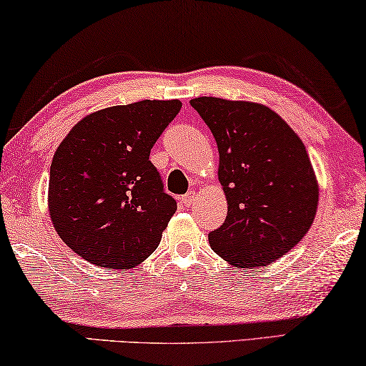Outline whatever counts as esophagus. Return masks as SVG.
<instances>
[{
	"label": "esophagus",
	"mask_w": 366,
	"mask_h": 366,
	"mask_svg": "<svg viewBox=\"0 0 366 366\" xmlns=\"http://www.w3.org/2000/svg\"><path fill=\"white\" fill-rule=\"evenodd\" d=\"M194 197H196V193H194V191H188L187 194L182 196V202H183V204L187 206V207H189V206L193 204V202H194Z\"/></svg>",
	"instance_id": "1"
}]
</instances>
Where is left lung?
I'll return each instance as SVG.
<instances>
[{
  "mask_svg": "<svg viewBox=\"0 0 366 366\" xmlns=\"http://www.w3.org/2000/svg\"><path fill=\"white\" fill-rule=\"evenodd\" d=\"M219 149L225 222L209 243L230 264H271L302 242L318 209V182L300 137L277 113L253 102L197 97Z\"/></svg>",
  "mask_w": 366,
  "mask_h": 366,
  "instance_id": "left-lung-1",
  "label": "left lung"
}]
</instances>
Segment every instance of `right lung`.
<instances>
[{"instance_id": "add662e5", "label": "right lung", "mask_w": 366, "mask_h": 366, "mask_svg": "<svg viewBox=\"0 0 366 366\" xmlns=\"http://www.w3.org/2000/svg\"><path fill=\"white\" fill-rule=\"evenodd\" d=\"M179 109V100L110 107L82 118L58 146L48 209L59 238L86 261L129 269L159 247L177 201L149 155Z\"/></svg>"}]
</instances>
